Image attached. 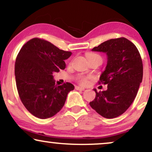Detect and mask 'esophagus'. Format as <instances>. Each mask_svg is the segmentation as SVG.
I'll list each match as a JSON object with an SVG mask.
<instances>
[{"label":"esophagus","instance_id":"esophagus-1","mask_svg":"<svg viewBox=\"0 0 152 152\" xmlns=\"http://www.w3.org/2000/svg\"><path fill=\"white\" fill-rule=\"evenodd\" d=\"M75 88H76V90H85V88H83L82 87H79V86H76Z\"/></svg>","mask_w":152,"mask_h":152}]
</instances>
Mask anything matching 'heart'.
I'll list each match as a JSON object with an SVG mask.
<instances>
[{
  "label": "heart",
  "instance_id": "heart-1",
  "mask_svg": "<svg viewBox=\"0 0 152 152\" xmlns=\"http://www.w3.org/2000/svg\"><path fill=\"white\" fill-rule=\"evenodd\" d=\"M88 59H99L102 60V57L99 56V55L96 53H89L88 55ZM90 78V76H83V75H78L77 76V80L78 82L81 85H86L88 84V80Z\"/></svg>",
  "mask_w": 152,
  "mask_h": 152
}]
</instances>
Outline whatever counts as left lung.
I'll use <instances>...</instances> for the list:
<instances>
[{"instance_id": "1", "label": "left lung", "mask_w": 152, "mask_h": 152, "mask_svg": "<svg viewBox=\"0 0 152 152\" xmlns=\"http://www.w3.org/2000/svg\"><path fill=\"white\" fill-rule=\"evenodd\" d=\"M107 55L106 69L99 83L107 90L97 92L90 105L99 115L114 118L129 108L137 95L143 76V64L136 46L124 37L112 38L92 49Z\"/></svg>"}]
</instances>
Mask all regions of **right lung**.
<instances>
[{"label": "right lung", "instance_id": "1", "mask_svg": "<svg viewBox=\"0 0 152 152\" xmlns=\"http://www.w3.org/2000/svg\"><path fill=\"white\" fill-rule=\"evenodd\" d=\"M71 55V52L39 38L29 40L19 52L15 65L17 91L24 106L34 116H53L64 106L69 92L74 89L68 82L55 85L53 76L64 69V60Z\"/></svg>", "mask_w": 152, "mask_h": 152}]
</instances>
